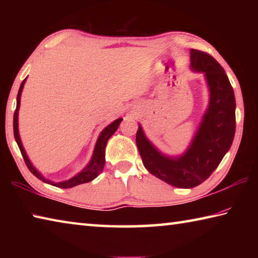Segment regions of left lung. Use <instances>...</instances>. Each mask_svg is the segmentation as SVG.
Wrapping results in <instances>:
<instances>
[{"label":"left lung","mask_w":258,"mask_h":258,"mask_svg":"<svg viewBox=\"0 0 258 258\" xmlns=\"http://www.w3.org/2000/svg\"><path fill=\"white\" fill-rule=\"evenodd\" d=\"M190 68L203 73L209 102L189 147L180 156H167L146 137L139 124L137 146L142 163L152 175L168 184L190 189L206 181L232 145L235 132V99L232 86L217 61L205 52L190 50Z\"/></svg>","instance_id":"8db88e82"}]
</instances>
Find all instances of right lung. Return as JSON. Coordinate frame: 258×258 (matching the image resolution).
Segmentation results:
<instances>
[{"label":"right lung","mask_w":258,"mask_h":258,"mask_svg":"<svg viewBox=\"0 0 258 258\" xmlns=\"http://www.w3.org/2000/svg\"><path fill=\"white\" fill-rule=\"evenodd\" d=\"M25 83H26V78L23 81V83H21V85L19 87L18 95H17V108H16V111L14 115V134H15L17 145H18V147H19L21 155H23L25 163H26V165H27L29 171L44 183H47V184H51V185L56 186V187H62V189H68V187L76 186L78 184H83V183H87V182H91L92 180H94V178L102 172V169L104 167V163H106V157L104 156H106V146H107L108 140L110 139V137H112L113 133L116 132L117 128H118L119 124L121 123V120H123V118H117L116 120H113L111 124H109L107 127H104L101 131V133H100L99 138L97 140V143H95L93 155H92V157H91V160L89 161V164H87L85 167L82 169L81 172H78L75 176L69 178V180L61 181V182H53V181L49 180V178H45L40 172L37 171L36 168L34 167L32 161L29 160L27 154H26L23 143H21L20 135H19V128H18V115H19V108H20L21 92H23V90H24Z\"/></svg>","instance_id":"obj_1"}]
</instances>
